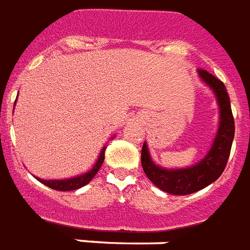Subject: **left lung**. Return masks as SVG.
Listing matches in <instances>:
<instances>
[{
    "mask_svg": "<svg viewBox=\"0 0 250 250\" xmlns=\"http://www.w3.org/2000/svg\"><path fill=\"white\" fill-rule=\"evenodd\" d=\"M197 73L203 82L212 88L220 107L219 130L209 152L192 167L168 169L159 167L152 162L147 143H144L142 148L144 173L158 188L172 195H189L216 182L227 167L234 138V119L225 84L207 70L200 68Z\"/></svg>",
    "mask_w": 250,
    "mask_h": 250,
    "instance_id": "8db88e82",
    "label": "left lung"
}]
</instances>
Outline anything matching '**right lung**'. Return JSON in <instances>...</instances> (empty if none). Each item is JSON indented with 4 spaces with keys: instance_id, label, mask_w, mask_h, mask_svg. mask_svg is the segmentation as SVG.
<instances>
[{
    "instance_id": "obj_1",
    "label": "right lung",
    "mask_w": 250,
    "mask_h": 250,
    "mask_svg": "<svg viewBox=\"0 0 250 250\" xmlns=\"http://www.w3.org/2000/svg\"><path fill=\"white\" fill-rule=\"evenodd\" d=\"M104 151H106V147H103V149L101 151L99 158H98L97 163L94 164V167L86 173L71 177V179H62V180H43V179H38V177H37V180L42 184H45L46 187L51 188V189H55V191H75V189H79V188H82L91 182L94 176L98 173L99 168L102 167V164L104 162Z\"/></svg>"
}]
</instances>
